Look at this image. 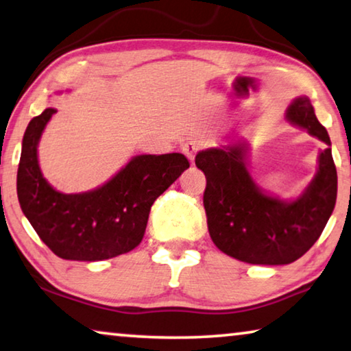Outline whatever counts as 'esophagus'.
Here are the masks:
<instances>
[{
  "instance_id": "1",
  "label": "esophagus",
  "mask_w": 351,
  "mask_h": 351,
  "mask_svg": "<svg viewBox=\"0 0 351 351\" xmlns=\"http://www.w3.org/2000/svg\"><path fill=\"white\" fill-rule=\"evenodd\" d=\"M198 149H199L198 143L193 142V141H189L186 143H182V147H181V152L186 154V158L191 160L192 164H193V160H195V154L198 153Z\"/></svg>"
}]
</instances>
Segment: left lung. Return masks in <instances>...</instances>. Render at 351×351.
Instances as JSON below:
<instances>
[{"label":"left lung","instance_id":"8db88e82","mask_svg":"<svg viewBox=\"0 0 351 351\" xmlns=\"http://www.w3.org/2000/svg\"><path fill=\"white\" fill-rule=\"evenodd\" d=\"M286 119L325 142L314 180L297 199L267 195L248 171L247 142L199 152L195 164L206 176L203 204L210 239L225 254L248 264L282 265L308 252L332 214L337 171L330 136L308 97L293 99Z\"/></svg>","mask_w":351,"mask_h":351}]
</instances>
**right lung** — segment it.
<instances>
[{
  "label": "right lung",
  "instance_id": "obj_1",
  "mask_svg": "<svg viewBox=\"0 0 351 351\" xmlns=\"http://www.w3.org/2000/svg\"><path fill=\"white\" fill-rule=\"evenodd\" d=\"M56 112L48 108L27 125L16 173L21 210L51 252L69 261H103L142 242L149 209L189 169L181 153L141 154L101 187L62 193L48 184L38 167L37 145Z\"/></svg>",
  "mask_w": 351,
  "mask_h": 351
}]
</instances>
